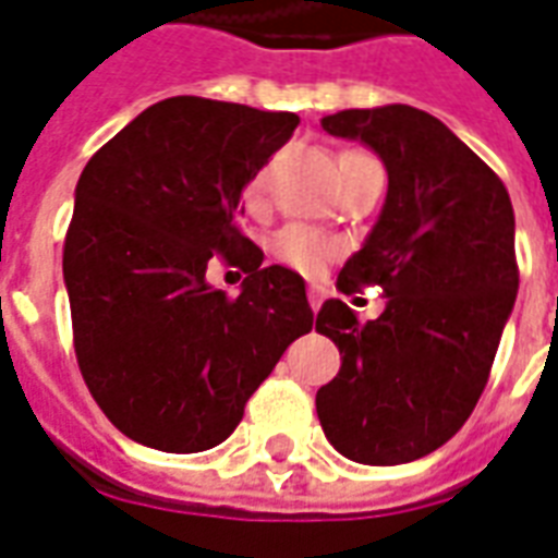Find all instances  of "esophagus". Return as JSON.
I'll return each mask as SVG.
<instances>
[{
  "label": "esophagus",
  "instance_id": "obj_1",
  "mask_svg": "<svg viewBox=\"0 0 558 558\" xmlns=\"http://www.w3.org/2000/svg\"><path fill=\"white\" fill-rule=\"evenodd\" d=\"M307 301H311L313 311H319L322 301H325V287H319V283H313L311 290H307Z\"/></svg>",
  "mask_w": 558,
  "mask_h": 558
}]
</instances>
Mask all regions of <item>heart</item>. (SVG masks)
Returning <instances> with one entry per match:
<instances>
[{
	"label": "heart",
	"mask_w": 558,
	"mask_h": 558,
	"mask_svg": "<svg viewBox=\"0 0 558 558\" xmlns=\"http://www.w3.org/2000/svg\"><path fill=\"white\" fill-rule=\"evenodd\" d=\"M263 189H266V171H259L245 189V197L251 204H257L259 195H263ZM268 251H271V257L283 263V266L295 268V271H304V275H313V271H319L328 259L340 251L337 245V239H331L328 233H322V230H313V227L304 225H287L283 230H278L271 242H268Z\"/></svg>",
	"instance_id": "b5f03b06"
}]
</instances>
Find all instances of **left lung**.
Returning a JSON list of instances; mask_svg holds the SVG:
<instances>
[{
    "mask_svg": "<svg viewBox=\"0 0 558 558\" xmlns=\"http://www.w3.org/2000/svg\"><path fill=\"white\" fill-rule=\"evenodd\" d=\"M361 138L387 168V201L349 257L337 290L381 287L387 307L357 322L328 299L316 331L342 354L316 414L333 449L357 464H405L444 447L485 390L518 299L514 209L488 165L414 106L345 109L322 118Z\"/></svg>",
    "mask_w": 558,
    "mask_h": 558,
    "instance_id": "1",
    "label": "left lung"
}]
</instances>
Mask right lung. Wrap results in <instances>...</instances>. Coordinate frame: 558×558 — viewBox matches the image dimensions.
Listing matches in <instances>:
<instances>
[{
	"mask_svg": "<svg viewBox=\"0 0 558 558\" xmlns=\"http://www.w3.org/2000/svg\"><path fill=\"white\" fill-rule=\"evenodd\" d=\"M299 126L292 111L171 97L90 156L64 239L82 378L135 444L204 452L313 328L304 280L263 266L239 197ZM213 256L248 278L236 300L205 283Z\"/></svg>",
	"mask_w": 558,
	"mask_h": 558,
	"instance_id": "add662e5",
	"label": "right lung"
}]
</instances>
